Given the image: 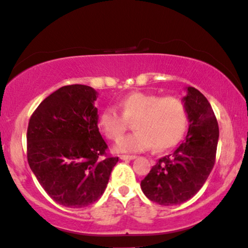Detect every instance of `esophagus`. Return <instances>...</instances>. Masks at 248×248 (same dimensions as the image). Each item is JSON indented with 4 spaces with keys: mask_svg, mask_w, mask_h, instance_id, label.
<instances>
[{
    "mask_svg": "<svg viewBox=\"0 0 248 248\" xmlns=\"http://www.w3.org/2000/svg\"><path fill=\"white\" fill-rule=\"evenodd\" d=\"M136 156H133V155H121L120 156V159L122 160H132V159H135Z\"/></svg>",
    "mask_w": 248,
    "mask_h": 248,
    "instance_id": "1",
    "label": "esophagus"
}]
</instances>
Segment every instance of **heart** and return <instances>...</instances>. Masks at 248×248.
Wrapping results in <instances>:
<instances>
[{
    "label": "heart",
    "instance_id": "heart-1",
    "mask_svg": "<svg viewBox=\"0 0 248 248\" xmlns=\"http://www.w3.org/2000/svg\"><path fill=\"white\" fill-rule=\"evenodd\" d=\"M119 108L121 114L115 107L107 106L98 116V128L111 141H118L128 122L136 121L137 133L119 140L116 153H143L154 147L158 151L168 150L175 147L188 129V109L174 95L133 92L122 98Z\"/></svg>",
    "mask_w": 248,
    "mask_h": 248
}]
</instances>
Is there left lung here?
I'll return each instance as SVG.
<instances>
[{"instance_id":"left-lung-1","label":"left lung","mask_w":248,"mask_h":248,"mask_svg":"<svg viewBox=\"0 0 248 248\" xmlns=\"http://www.w3.org/2000/svg\"><path fill=\"white\" fill-rule=\"evenodd\" d=\"M183 98L188 109L189 127L184 142L158 159L141 181L149 200L160 205H175L192 199L214 168L218 143V124L207 98L195 88H186Z\"/></svg>"}]
</instances>
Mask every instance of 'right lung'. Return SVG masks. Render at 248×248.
<instances>
[{
  "label": "right lung",
  "instance_id": "add662e5",
  "mask_svg": "<svg viewBox=\"0 0 248 248\" xmlns=\"http://www.w3.org/2000/svg\"><path fill=\"white\" fill-rule=\"evenodd\" d=\"M98 92L62 86L41 101L28 127V162L56 203L83 208L103 195L118 157H105L98 128Z\"/></svg>",
  "mask_w": 248,
  "mask_h": 248
}]
</instances>
